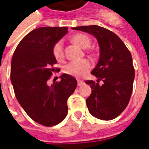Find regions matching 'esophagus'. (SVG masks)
I'll return each mask as SVG.
<instances>
[{
  "label": "esophagus",
  "mask_w": 149,
  "mask_h": 149,
  "mask_svg": "<svg viewBox=\"0 0 149 149\" xmlns=\"http://www.w3.org/2000/svg\"><path fill=\"white\" fill-rule=\"evenodd\" d=\"M84 84V82L83 81V80H81V79H77V85H78V86H82Z\"/></svg>",
  "instance_id": "34e87169"
}]
</instances>
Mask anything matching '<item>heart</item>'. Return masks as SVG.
<instances>
[{"label":"heart","instance_id":"1","mask_svg":"<svg viewBox=\"0 0 149 149\" xmlns=\"http://www.w3.org/2000/svg\"><path fill=\"white\" fill-rule=\"evenodd\" d=\"M72 42L79 45V47L86 49L91 44V39L87 35L84 33H77L72 36ZM52 55L57 61H62L64 58V50H63V43L62 41L56 42L52 46ZM91 62L87 59H83L80 61H73L70 62L63 67L64 73L72 77H82L87 74L91 70Z\"/></svg>","mask_w":149,"mask_h":149}]
</instances>
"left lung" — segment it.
<instances>
[{
  "instance_id": "left-lung-1",
  "label": "left lung",
  "mask_w": 149,
  "mask_h": 149,
  "mask_svg": "<svg viewBox=\"0 0 149 149\" xmlns=\"http://www.w3.org/2000/svg\"><path fill=\"white\" fill-rule=\"evenodd\" d=\"M74 30L85 31L97 38L100 45V58L91 74L97 83L86 80L92 92L86 100L89 112L104 120L119 116L129 103L133 91L134 68L132 54L123 41L113 31L97 26H79ZM100 80L103 84L100 85Z\"/></svg>"
}]
</instances>
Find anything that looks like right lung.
<instances>
[{"mask_svg":"<svg viewBox=\"0 0 149 149\" xmlns=\"http://www.w3.org/2000/svg\"><path fill=\"white\" fill-rule=\"evenodd\" d=\"M65 27H42L22 38L15 49L10 66V80L15 97L27 114L36 122L52 127L64 120L67 100L77 88V81L67 74L60 81L48 85L59 68L52 55V46L67 33Z\"/></svg>","mask_w":149,"mask_h":149,"instance_id":"obj_1","label":"right lung"}]
</instances>
